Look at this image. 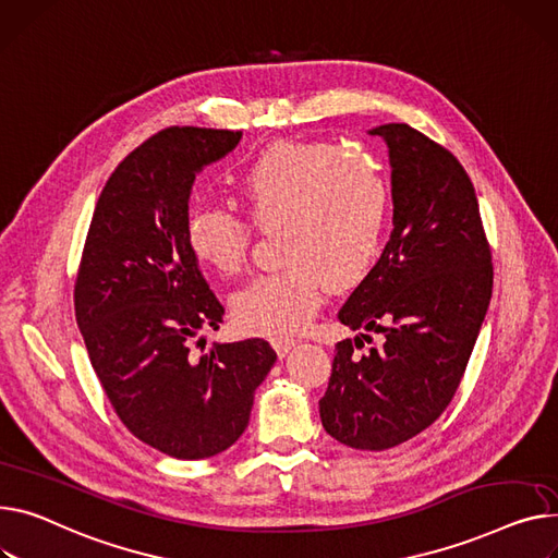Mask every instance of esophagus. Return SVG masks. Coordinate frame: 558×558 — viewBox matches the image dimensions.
<instances>
[{
	"label": "esophagus",
	"mask_w": 558,
	"mask_h": 558,
	"mask_svg": "<svg viewBox=\"0 0 558 558\" xmlns=\"http://www.w3.org/2000/svg\"><path fill=\"white\" fill-rule=\"evenodd\" d=\"M271 343H274L276 352H278L280 356H284L293 345H299V339H295V337H274Z\"/></svg>",
	"instance_id": "obj_1"
}]
</instances>
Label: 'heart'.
<instances>
[{"label": "heart", "mask_w": 558, "mask_h": 558, "mask_svg": "<svg viewBox=\"0 0 558 558\" xmlns=\"http://www.w3.org/2000/svg\"><path fill=\"white\" fill-rule=\"evenodd\" d=\"M235 195L257 229H278L284 259L235 295V316L248 331L282 337L301 329L327 282L348 287L381 255L388 181L373 159L339 143L267 147L235 174ZM185 242L202 265L238 276L248 263L253 227L231 208H195L185 219Z\"/></svg>", "instance_id": "heart-1"}]
</instances>
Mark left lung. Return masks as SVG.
<instances>
[{
	"instance_id": "left-lung-1",
	"label": "left lung",
	"mask_w": 558,
	"mask_h": 558,
	"mask_svg": "<svg viewBox=\"0 0 558 558\" xmlns=\"http://www.w3.org/2000/svg\"><path fill=\"white\" fill-rule=\"evenodd\" d=\"M388 143L392 233L339 312L369 333L339 341L320 405L345 447L384 451L428 428L451 403L485 320L494 265L473 183L447 147L405 123L369 130Z\"/></svg>"
}]
</instances>
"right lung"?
I'll return each instance as SVG.
<instances>
[{
    "label": "right lung",
    "mask_w": 558,
    "mask_h": 558,
    "mask_svg": "<svg viewBox=\"0 0 558 558\" xmlns=\"http://www.w3.org/2000/svg\"><path fill=\"white\" fill-rule=\"evenodd\" d=\"M240 132L166 128L111 172L73 287L94 373L125 428L170 458L204 460L244 433L276 363L265 339L213 343L225 307L185 242L195 174ZM201 352L197 353L196 350Z\"/></svg>",
    "instance_id": "add662e5"
}]
</instances>
